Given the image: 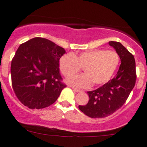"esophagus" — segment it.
Listing matches in <instances>:
<instances>
[{
    "mask_svg": "<svg viewBox=\"0 0 147 147\" xmlns=\"http://www.w3.org/2000/svg\"><path fill=\"white\" fill-rule=\"evenodd\" d=\"M72 90H73L74 91H75V92H82V90H81L80 89H77V88H72Z\"/></svg>",
    "mask_w": 147,
    "mask_h": 147,
    "instance_id": "34e87169",
    "label": "esophagus"
}]
</instances>
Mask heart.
<instances>
[{
    "instance_id": "heart-1",
    "label": "heart",
    "mask_w": 147,
    "mask_h": 147,
    "mask_svg": "<svg viewBox=\"0 0 147 147\" xmlns=\"http://www.w3.org/2000/svg\"><path fill=\"white\" fill-rule=\"evenodd\" d=\"M119 61V55L113 50L95 49L77 55H64L59 59V66L65 77H71L84 68L85 74L70 77L67 82L76 87L88 88L92 84L97 86L109 82L117 70Z\"/></svg>"
}]
</instances>
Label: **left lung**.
Instances as JSON below:
<instances>
[{
  "mask_svg": "<svg viewBox=\"0 0 147 147\" xmlns=\"http://www.w3.org/2000/svg\"><path fill=\"white\" fill-rule=\"evenodd\" d=\"M121 59L117 75L113 79L96 90L88 91L89 101L79 109L92 118H103L111 115L126 102L136 82L134 57L119 42L110 41Z\"/></svg>",
  "mask_w": 147,
  "mask_h": 147,
  "instance_id": "obj_1",
  "label": "left lung"
}]
</instances>
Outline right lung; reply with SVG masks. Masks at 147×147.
Returning <instances> with one entry per match:
<instances>
[{
	"label": "right lung",
	"instance_id": "right-lung-1",
	"mask_svg": "<svg viewBox=\"0 0 147 147\" xmlns=\"http://www.w3.org/2000/svg\"><path fill=\"white\" fill-rule=\"evenodd\" d=\"M65 53L63 48L41 37L18 47L11 60V84L23 105L40 109L56 102L66 87L59 68V61Z\"/></svg>",
	"mask_w": 147,
	"mask_h": 147
}]
</instances>
